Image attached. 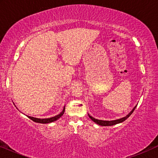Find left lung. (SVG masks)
I'll use <instances>...</instances> for the list:
<instances>
[{
  "label": "left lung",
  "instance_id": "8db88e82",
  "mask_svg": "<svg viewBox=\"0 0 158 158\" xmlns=\"http://www.w3.org/2000/svg\"><path fill=\"white\" fill-rule=\"evenodd\" d=\"M136 107H137V106H135V107L133 108V109L131 110V111L129 112V113L127 114L126 116H124V117H122L121 118H118V119H116V120H111V121H106V120H100V119H97V118H95L91 116L90 115L88 114V116L90 118V119L92 121H94L95 123H96L97 124L100 125V126H103V127H106V126H113V125H115V124H119V123H122L123 122H124L125 120L127 119V118H129V116H131V114L133 113L134 111H135V109H136Z\"/></svg>",
  "mask_w": 158,
  "mask_h": 158
}]
</instances>
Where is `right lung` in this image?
<instances>
[{
  "label": "right lung",
  "mask_w": 158,
  "mask_h": 158,
  "mask_svg": "<svg viewBox=\"0 0 158 158\" xmlns=\"http://www.w3.org/2000/svg\"><path fill=\"white\" fill-rule=\"evenodd\" d=\"M64 109H65V106H64V109L62 110V111L61 113L58 114V115L53 116V117L51 118H35L33 117V116H27L30 119H31L32 121H34V122H37V123H41V124H48V123H51L53 122H55L57 121L58 118H60L61 116L63 115V114L64 113Z\"/></svg>",
  "instance_id": "add662e5"
}]
</instances>
